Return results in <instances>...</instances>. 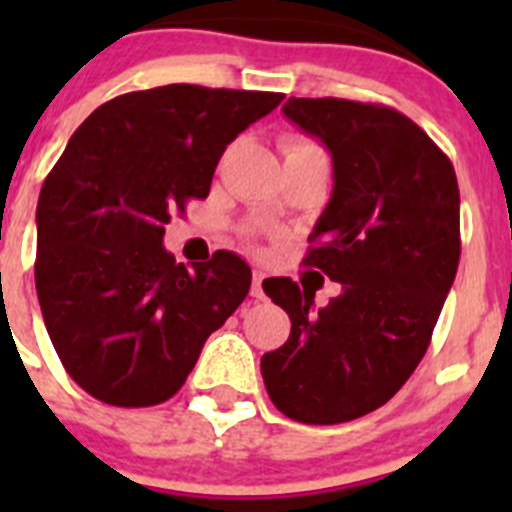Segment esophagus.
<instances>
[{
    "mask_svg": "<svg viewBox=\"0 0 512 512\" xmlns=\"http://www.w3.org/2000/svg\"><path fill=\"white\" fill-rule=\"evenodd\" d=\"M261 282H264V271H253V282H251V297L253 300H264V289H261Z\"/></svg>",
    "mask_w": 512,
    "mask_h": 512,
    "instance_id": "1",
    "label": "esophagus"
}]
</instances>
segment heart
Returning <instances> with one entry per match:
<instances>
[{"label":"heart","mask_w":512,"mask_h":512,"mask_svg":"<svg viewBox=\"0 0 512 512\" xmlns=\"http://www.w3.org/2000/svg\"><path fill=\"white\" fill-rule=\"evenodd\" d=\"M307 146H315V143H310V140H305V138H287L284 140V153H289V151H300V148H307Z\"/></svg>","instance_id":"1"}]
</instances>
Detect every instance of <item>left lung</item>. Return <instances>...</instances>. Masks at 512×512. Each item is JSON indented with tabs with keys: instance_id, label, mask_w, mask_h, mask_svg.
I'll return each instance as SVG.
<instances>
[{
	"instance_id": "obj_1",
	"label": "left lung",
	"mask_w": 512,
	"mask_h": 512,
	"mask_svg": "<svg viewBox=\"0 0 512 512\" xmlns=\"http://www.w3.org/2000/svg\"><path fill=\"white\" fill-rule=\"evenodd\" d=\"M282 112L333 158L302 264L341 295L315 312V292L266 279L292 330L261 356V377L287 418L336 425L382 408L423 359L459 266V184L449 156L392 107L289 97Z\"/></svg>"
}]
</instances>
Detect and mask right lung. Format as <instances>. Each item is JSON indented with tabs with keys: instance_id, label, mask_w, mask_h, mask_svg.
<instances>
[{
	"instance_id": "add662e5",
	"label": "right lung",
	"mask_w": 512,
	"mask_h": 512,
	"mask_svg": "<svg viewBox=\"0 0 512 512\" xmlns=\"http://www.w3.org/2000/svg\"><path fill=\"white\" fill-rule=\"evenodd\" d=\"M282 99L169 84L104 102L71 135L40 189L35 289L81 390L117 408L166 402L246 300L241 256L187 269L164 248V225L205 200L228 143Z\"/></svg>"
}]
</instances>
